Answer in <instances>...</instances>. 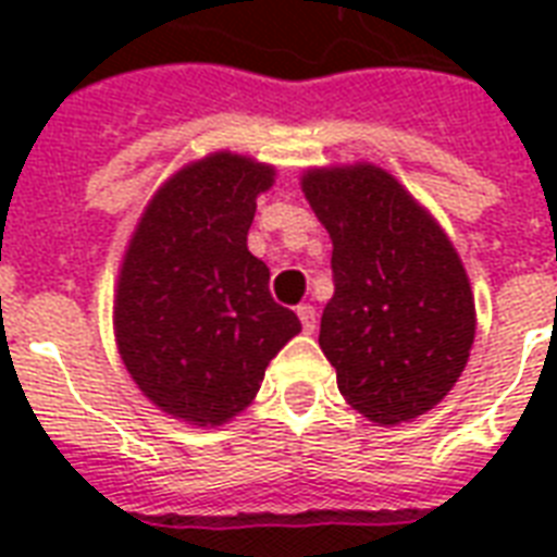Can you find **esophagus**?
<instances>
[{"instance_id": "1", "label": "esophagus", "mask_w": 557, "mask_h": 557, "mask_svg": "<svg viewBox=\"0 0 557 557\" xmlns=\"http://www.w3.org/2000/svg\"><path fill=\"white\" fill-rule=\"evenodd\" d=\"M297 318H300V323H304V332H309V335H312L314 323H318V312H314V306L312 304L297 306Z\"/></svg>"}]
</instances>
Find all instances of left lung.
<instances>
[{"label":"left lung","instance_id":"obj_1","mask_svg":"<svg viewBox=\"0 0 557 557\" xmlns=\"http://www.w3.org/2000/svg\"><path fill=\"white\" fill-rule=\"evenodd\" d=\"M300 185L332 239L335 295L318 341L341 396L379 424L428 413L474 344V295L459 253L375 164L306 170Z\"/></svg>","mask_w":557,"mask_h":557}]
</instances>
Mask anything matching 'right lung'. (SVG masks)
Returning a JSON list of instances; mask_svg holds the SVG:
<instances>
[{"instance_id": "1", "label": "right lung", "mask_w": 557, "mask_h": 557, "mask_svg": "<svg viewBox=\"0 0 557 557\" xmlns=\"http://www.w3.org/2000/svg\"><path fill=\"white\" fill-rule=\"evenodd\" d=\"M274 168L213 152L164 182L117 274L115 338L133 381L164 413L213 428L251 405L265 367L300 332L248 251Z\"/></svg>"}]
</instances>
